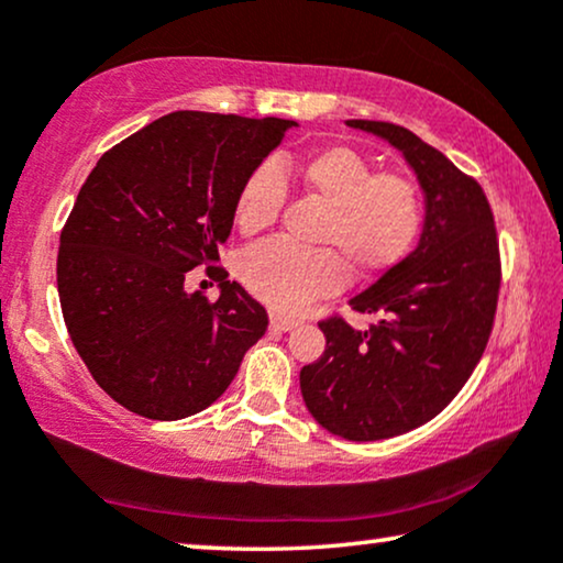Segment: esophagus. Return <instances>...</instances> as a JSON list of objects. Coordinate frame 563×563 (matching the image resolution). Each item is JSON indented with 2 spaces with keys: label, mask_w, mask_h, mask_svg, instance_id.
Returning a JSON list of instances; mask_svg holds the SVG:
<instances>
[{
  "label": "esophagus",
  "mask_w": 563,
  "mask_h": 563,
  "mask_svg": "<svg viewBox=\"0 0 563 563\" xmlns=\"http://www.w3.org/2000/svg\"><path fill=\"white\" fill-rule=\"evenodd\" d=\"M268 325H272V330H279V333H289V330H295L299 322L287 318V314L272 312V314H268Z\"/></svg>",
  "instance_id": "34e87169"
}]
</instances>
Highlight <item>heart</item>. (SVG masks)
I'll use <instances>...</instances> for the list:
<instances>
[{"instance_id": "obj_1", "label": "heart", "mask_w": 563, "mask_h": 563, "mask_svg": "<svg viewBox=\"0 0 563 563\" xmlns=\"http://www.w3.org/2000/svg\"><path fill=\"white\" fill-rule=\"evenodd\" d=\"M305 189L325 202L320 243L335 247L302 251L284 241L253 245L243 253V287L282 312H297L312 299L343 289L349 268L376 276L402 261L422 228L418 187L399 174H376L374 164L349 145H328L297 166ZM287 181L276 164H261L243 181L235 225L253 235L279 218Z\"/></svg>"}]
</instances>
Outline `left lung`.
<instances>
[{
  "label": "left lung",
  "instance_id": "8db88e82",
  "mask_svg": "<svg viewBox=\"0 0 563 563\" xmlns=\"http://www.w3.org/2000/svg\"><path fill=\"white\" fill-rule=\"evenodd\" d=\"M345 125L402 153L422 191L418 245L351 297L366 330L320 322L325 351L299 372L307 410L345 441H382L433 420L479 364L499 291L495 218L474 179L407 128Z\"/></svg>",
  "mask_w": 563,
  "mask_h": 563
}]
</instances>
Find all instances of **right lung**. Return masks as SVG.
Returning a JSON list of instances; mask_svg holds the SVG:
<instances>
[{
	"instance_id": "right-lung-1",
	"label": "right lung",
	"mask_w": 563,
	"mask_h": 563,
	"mask_svg": "<svg viewBox=\"0 0 563 563\" xmlns=\"http://www.w3.org/2000/svg\"><path fill=\"white\" fill-rule=\"evenodd\" d=\"M295 120L172 112L107 151L58 251L68 335L114 402L151 420L202 412L235 379L268 314L220 272V297L184 289L218 261L238 191Z\"/></svg>"
}]
</instances>
